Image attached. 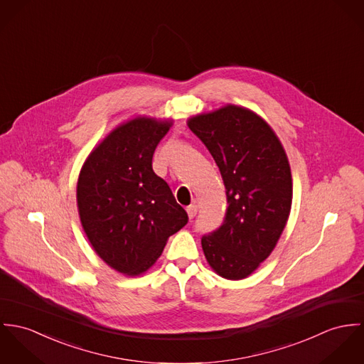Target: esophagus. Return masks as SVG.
Returning <instances> with one entry per match:
<instances>
[{
    "label": "esophagus",
    "instance_id": "obj_1",
    "mask_svg": "<svg viewBox=\"0 0 364 364\" xmlns=\"http://www.w3.org/2000/svg\"><path fill=\"white\" fill-rule=\"evenodd\" d=\"M197 212H198V206H197L196 203L187 206V213H188V218H190V219H194L196 215H197Z\"/></svg>",
    "mask_w": 364,
    "mask_h": 364
}]
</instances>
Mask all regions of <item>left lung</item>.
I'll return each instance as SVG.
<instances>
[{
	"instance_id": "left-lung-1",
	"label": "left lung",
	"mask_w": 364,
	"mask_h": 364,
	"mask_svg": "<svg viewBox=\"0 0 364 364\" xmlns=\"http://www.w3.org/2000/svg\"><path fill=\"white\" fill-rule=\"evenodd\" d=\"M218 164L226 188L223 223L202 236L205 258L222 278L244 279L282 235L291 208V173L274 129L254 112L228 105L188 119Z\"/></svg>"
}]
</instances>
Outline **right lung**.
<instances>
[{
	"instance_id": "right-lung-1",
	"label": "right lung",
	"mask_w": 364,
	"mask_h": 364,
	"mask_svg": "<svg viewBox=\"0 0 364 364\" xmlns=\"http://www.w3.org/2000/svg\"><path fill=\"white\" fill-rule=\"evenodd\" d=\"M171 120L135 117L114 128L82 166L77 202L96 254L128 277L148 271L188 215L152 168Z\"/></svg>"
}]
</instances>
